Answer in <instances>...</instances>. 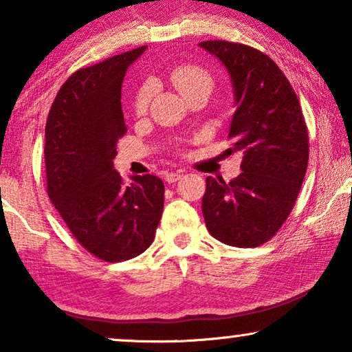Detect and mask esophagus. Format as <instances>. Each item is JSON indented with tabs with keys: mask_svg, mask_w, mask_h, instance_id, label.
Masks as SVG:
<instances>
[{
	"mask_svg": "<svg viewBox=\"0 0 352 352\" xmlns=\"http://www.w3.org/2000/svg\"><path fill=\"white\" fill-rule=\"evenodd\" d=\"M181 177H182L181 171H170V173H166V175H165V181L168 182V184H173V182L179 181Z\"/></svg>",
	"mask_w": 352,
	"mask_h": 352,
	"instance_id": "34e87169",
	"label": "esophagus"
}]
</instances>
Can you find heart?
I'll use <instances>...</instances> for the list:
<instances>
[{"instance_id":"1","label":"heart","mask_w":352,"mask_h":352,"mask_svg":"<svg viewBox=\"0 0 352 352\" xmlns=\"http://www.w3.org/2000/svg\"><path fill=\"white\" fill-rule=\"evenodd\" d=\"M171 83L175 88L184 96L194 89H208L211 91L213 78L208 72L197 65H181L171 72ZM152 96V85L146 83L139 88L136 99H134V109L138 113H144L147 110L148 100Z\"/></svg>"}]
</instances>
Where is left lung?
<instances>
[{
  "label": "left lung",
  "instance_id": "left-lung-1",
  "mask_svg": "<svg viewBox=\"0 0 352 352\" xmlns=\"http://www.w3.org/2000/svg\"><path fill=\"white\" fill-rule=\"evenodd\" d=\"M228 70L234 91L229 139L243 153L229 182L206 177V229L230 247L266 243L280 229L305 179L309 138L300 102L276 62L247 45L201 41Z\"/></svg>",
  "mask_w": 352,
  "mask_h": 352
}]
</instances>
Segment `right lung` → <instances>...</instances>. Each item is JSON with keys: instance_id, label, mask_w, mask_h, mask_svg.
Masks as SVG:
<instances>
[{"instance_id": "right-lung-1", "label": "right lung", "mask_w": 352, "mask_h": 352, "mask_svg": "<svg viewBox=\"0 0 352 352\" xmlns=\"http://www.w3.org/2000/svg\"><path fill=\"white\" fill-rule=\"evenodd\" d=\"M147 46L76 70L62 85L45 129L47 195L75 239L104 261L146 252L160 223L165 186L153 175L124 184L113 168L126 133L122 85Z\"/></svg>"}]
</instances>
